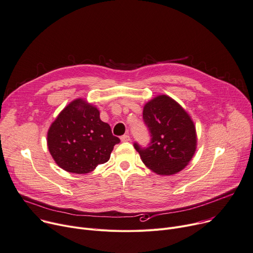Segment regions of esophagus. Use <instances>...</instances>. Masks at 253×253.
Masks as SVG:
<instances>
[{"label": "esophagus", "instance_id": "obj_1", "mask_svg": "<svg viewBox=\"0 0 253 253\" xmlns=\"http://www.w3.org/2000/svg\"><path fill=\"white\" fill-rule=\"evenodd\" d=\"M121 141H122V142H128V141H130V136H129L128 134L123 135V136L121 137Z\"/></svg>", "mask_w": 253, "mask_h": 253}]
</instances>
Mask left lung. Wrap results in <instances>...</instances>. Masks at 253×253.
Returning <instances> with one entry per match:
<instances>
[{
	"instance_id": "obj_1",
	"label": "left lung",
	"mask_w": 253,
	"mask_h": 253,
	"mask_svg": "<svg viewBox=\"0 0 253 253\" xmlns=\"http://www.w3.org/2000/svg\"><path fill=\"white\" fill-rule=\"evenodd\" d=\"M143 120L150 143L147 147L134 143L143 164L162 175L185 169L197 148L196 127L186 110L170 97L160 95L145 104Z\"/></svg>"
}]
</instances>
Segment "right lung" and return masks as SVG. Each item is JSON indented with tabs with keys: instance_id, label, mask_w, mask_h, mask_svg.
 Returning a JSON list of instances; mask_svg holds the SVG:
<instances>
[{
	"instance_id": "1",
	"label": "right lung",
	"mask_w": 253,
	"mask_h": 253,
	"mask_svg": "<svg viewBox=\"0 0 253 253\" xmlns=\"http://www.w3.org/2000/svg\"><path fill=\"white\" fill-rule=\"evenodd\" d=\"M119 142L110 125L100 119L99 110L84 99L68 104L47 132V146L56 165L79 174L107 163Z\"/></svg>"
}]
</instances>
